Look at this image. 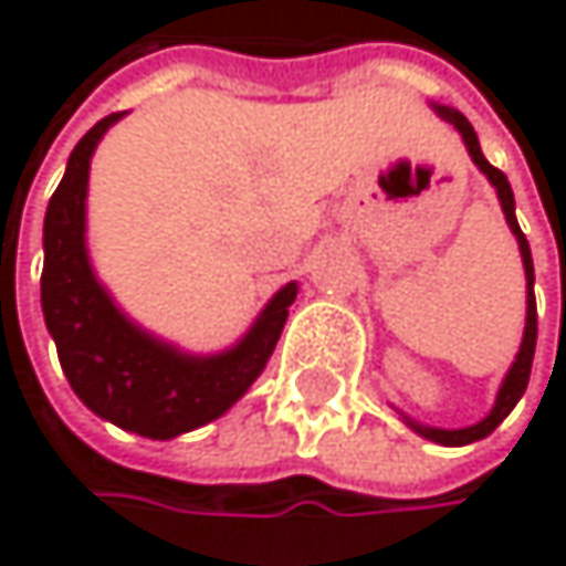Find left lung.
<instances>
[{
	"label": "left lung",
	"instance_id": "1",
	"mask_svg": "<svg viewBox=\"0 0 566 566\" xmlns=\"http://www.w3.org/2000/svg\"><path fill=\"white\" fill-rule=\"evenodd\" d=\"M449 124H455V130L462 134V140H465V147H469V154H472V160H475V167L485 172L489 179H492V186L499 189V199H502V209H505V219H509L511 232L517 235V245H521V259H524V275H527V324H524V340H521V350H517V360H514V367L509 370V377H505V384H502V390H499V399H495V409L482 419V422H475V426H469V429H429V426H416V422H409L419 436H426V439H432V442H442V446H469V442H479V439H485V436H492L495 429H499V422L509 416L511 409H514V402L521 399V394L527 390V380H531V360H534V344H537V301H534V262H531V249H527V239H524V232H521V226H517V219H514V192H511V182L505 172L499 170V167H492L485 157H482V147H479V137H475V130H472V124L459 114V111H449V107H436Z\"/></svg>",
	"mask_w": 566,
	"mask_h": 566
}]
</instances>
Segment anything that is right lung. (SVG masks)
<instances>
[{
    "mask_svg": "<svg viewBox=\"0 0 566 566\" xmlns=\"http://www.w3.org/2000/svg\"><path fill=\"white\" fill-rule=\"evenodd\" d=\"M120 114L97 120L71 150L45 212L42 311L61 370L87 409L147 439H172L222 416L265 370L297 284H284L239 347L186 357L137 331L94 282L84 252L87 167L97 140Z\"/></svg>",
    "mask_w": 566,
    "mask_h": 566,
    "instance_id": "obj_1",
    "label": "right lung"
}]
</instances>
